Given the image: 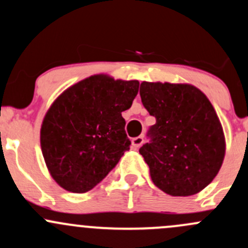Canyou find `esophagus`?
<instances>
[{
	"instance_id": "obj_1",
	"label": "esophagus",
	"mask_w": 248,
	"mask_h": 248,
	"mask_svg": "<svg viewBox=\"0 0 248 248\" xmlns=\"http://www.w3.org/2000/svg\"><path fill=\"white\" fill-rule=\"evenodd\" d=\"M143 142H144V140H143V136H138V137H135L134 140H131L132 146H134L135 149L140 148V146L143 144Z\"/></svg>"
}]
</instances>
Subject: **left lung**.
Listing matches in <instances>:
<instances>
[{
    "label": "left lung",
    "instance_id": "left-lung-1",
    "mask_svg": "<svg viewBox=\"0 0 248 248\" xmlns=\"http://www.w3.org/2000/svg\"><path fill=\"white\" fill-rule=\"evenodd\" d=\"M140 98L156 118L140 149L154 185L171 196L198 194L222 166V125L203 92L190 84L143 81Z\"/></svg>",
    "mask_w": 248,
    "mask_h": 248
}]
</instances>
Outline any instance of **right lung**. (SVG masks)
I'll return each mask as SVG.
<instances>
[{
	"mask_svg": "<svg viewBox=\"0 0 248 248\" xmlns=\"http://www.w3.org/2000/svg\"><path fill=\"white\" fill-rule=\"evenodd\" d=\"M137 80L95 74L72 85L42 121L40 143L53 180L71 193H86L130 149L122 112L131 108Z\"/></svg>",
	"mask_w": 248,
	"mask_h": 248,
	"instance_id": "1",
	"label": "right lung"
}]
</instances>
